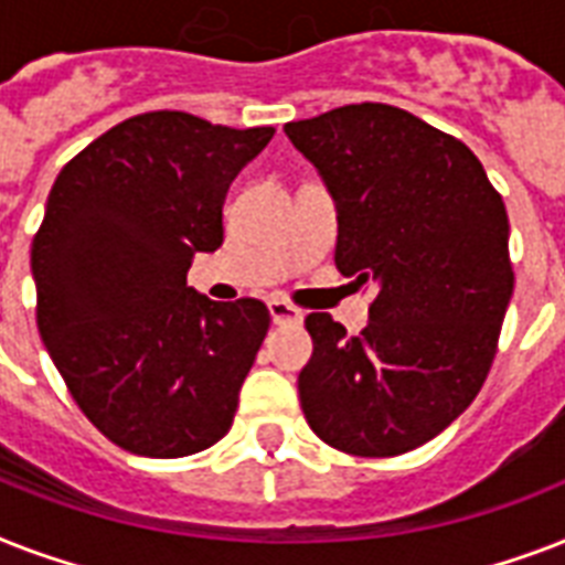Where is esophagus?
<instances>
[{
    "label": "esophagus",
    "mask_w": 565,
    "mask_h": 565,
    "mask_svg": "<svg viewBox=\"0 0 565 565\" xmlns=\"http://www.w3.org/2000/svg\"><path fill=\"white\" fill-rule=\"evenodd\" d=\"M269 317H273L275 326H299L301 322V310L287 305L281 299H273L269 301Z\"/></svg>",
    "instance_id": "obj_1"
}]
</instances>
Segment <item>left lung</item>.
<instances>
[{
	"mask_svg": "<svg viewBox=\"0 0 565 565\" xmlns=\"http://www.w3.org/2000/svg\"><path fill=\"white\" fill-rule=\"evenodd\" d=\"M284 135L334 199L337 269L377 287L361 337L331 313L305 319V419L345 455H404L490 372L513 296L504 202L469 146L393 105H345Z\"/></svg>",
	"mask_w": 565,
	"mask_h": 565,
	"instance_id": "obj_1",
	"label": "left lung"
}]
</instances>
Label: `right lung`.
I'll return each instance as SVG.
<instances>
[{"label":"right lung","instance_id":"1","mask_svg":"<svg viewBox=\"0 0 565 565\" xmlns=\"http://www.w3.org/2000/svg\"><path fill=\"white\" fill-rule=\"evenodd\" d=\"M273 135L152 110L52 184L31 243L40 337L84 416L131 455H195L234 422L269 310L211 301L188 269L222 246L231 181Z\"/></svg>","mask_w":565,"mask_h":565}]
</instances>
